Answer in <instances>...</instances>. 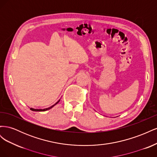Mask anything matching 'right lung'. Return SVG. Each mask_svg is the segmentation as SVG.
<instances>
[{
  "label": "right lung",
  "mask_w": 157,
  "mask_h": 157,
  "mask_svg": "<svg viewBox=\"0 0 157 157\" xmlns=\"http://www.w3.org/2000/svg\"><path fill=\"white\" fill-rule=\"evenodd\" d=\"M60 100H59L58 102H56L54 105H53L52 106H51V107H48V108H46V109H33V108H31L30 109L31 111H47V110H48V109H51V108H52L55 105H56L57 103H58L59 101Z\"/></svg>",
  "instance_id": "add662e5"
}]
</instances>
